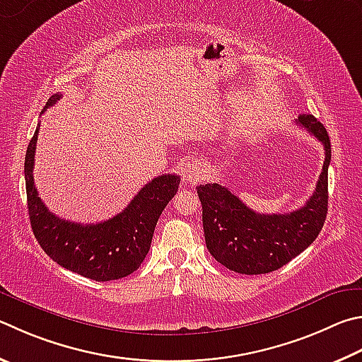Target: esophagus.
<instances>
[{"label": "esophagus", "instance_id": "34e87169", "mask_svg": "<svg viewBox=\"0 0 362 362\" xmlns=\"http://www.w3.org/2000/svg\"><path fill=\"white\" fill-rule=\"evenodd\" d=\"M204 175H206V169H204V163L201 161H193L183 170V179L188 183H198L204 179Z\"/></svg>", "mask_w": 362, "mask_h": 362}]
</instances>
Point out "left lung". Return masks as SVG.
<instances>
[{"label": "left lung", "instance_id": "8db88e82", "mask_svg": "<svg viewBox=\"0 0 362 362\" xmlns=\"http://www.w3.org/2000/svg\"><path fill=\"white\" fill-rule=\"evenodd\" d=\"M296 123L325 147L323 170L305 206L288 214H258L220 183L198 187L207 250L220 264L238 274L277 271L304 252L325 225L331 141L323 123L313 115L302 114Z\"/></svg>", "mask_w": 362, "mask_h": 362}]
</instances>
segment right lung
<instances>
[{
    "instance_id": "right-lung-1",
    "label": "right lung",
    "mask_w": 362,
    "mask_h": 362,
    "mask_svg": "<svg viewBox=\"0 0 362 362\" xmlns=\"http://www.w3.org/2000/svg\"><path fill=\"white\" fill-rule=\"evenodd\" d=\"M60 98L62 93L50 96L42 114ZM37 133L39 127L26 148L25 180L30 223L39 245L57 264L96 281L123 279L137 271L150 250L156 221L179 189V175L155 177L110 220L81 225L58 218L44 206L33 180Z\"/></svg>"
}]
</instances>
